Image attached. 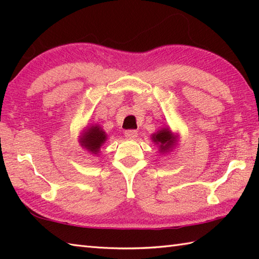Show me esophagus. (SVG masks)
<instances>
[{
  "instance_id": "1",
  "label": "esophagus",
  "mask_w": 259,
  "mask_h": 259,
  "mask_svg": "<svg viewBox=\"0 0 259 259\" xmlns=\"http://www.w3.org/2000/svg\"><path fill=\"white\" fill-rule=\"evenodd\" d=\"M124 136L128 139H135V138H137V136H138V131H137V130H126V131H124Z\"/></svg>"
}]
</instances>
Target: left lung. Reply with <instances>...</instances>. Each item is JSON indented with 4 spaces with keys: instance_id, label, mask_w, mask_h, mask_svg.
Returning a JSON list of instances; mask_svg holds the SVG:
<instances>
[{
    "instance_id": "1",
    "label": "left lung",
    "mask_w": 259,
    "mask_h": 259,
    "mask_svg": "<svg viewBox=\"0 0 259 259\" xmlns=\"http://www.w3.org/2000/svg\"><path fill=\"white\" fill-rule=\"evenodd\" d=\"M151 139L159 146L161 152H168L175 147L177 137L171 133V130L169 128H163L159 130L157 134H153Z\"/></svg>"
}]
</instances>
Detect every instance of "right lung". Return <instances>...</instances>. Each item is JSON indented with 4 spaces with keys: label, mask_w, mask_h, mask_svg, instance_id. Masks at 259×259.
<instances>
[{
    "label": "right lung",
    "mask_w": 259,
    "mask_h": 259,
    "mask_svg": "<svg viewBox=\"0 0 259 259\" xmlns=\"http://www.w3.org/2000/svg\"><path fill=\"white\" fill-rule=\"evenodd\" d=\"M107 140V135L98 124L87 128L80 136V144L93 155H98L100 148Z\"/></svg>",
    "instance_id": "1"
}]
</instances>
